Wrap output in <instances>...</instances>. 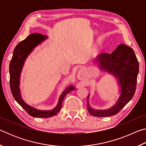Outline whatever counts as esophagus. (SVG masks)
Returning a JSON list of instances; mask_svg holds the SVG:
<instances>
[{"mask_svg": "<svg viewBox=\"0 0 146 146\" xmlns=\"http://www.w3.org/2000/svg\"><path fill=\"white\" fill-rule=\"evenodd\" d=\"M84 75H85V70H84V69H80V70H78V71L77 77L79 80H82Z\"/></svg>", "mask_w": 146, "mask_h": 146, "instance_id": "obj_1", "label": "esophagus"}]
</instances>
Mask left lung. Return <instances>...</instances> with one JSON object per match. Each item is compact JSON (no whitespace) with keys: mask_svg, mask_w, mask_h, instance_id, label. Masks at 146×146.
Returning <instances> with one entry per match:
<instances>
[{"mask_svg":"<svg viewBox=\"0 0 146 146\" xmlns=\"http://www.w3.org/2000/svg\"><path fill=\"white\" fill-rule=\"evenodd\" d=\"M95 61L100 71L113 75L116 78L119 96L110 108L97 110L90 106L89 102L90 94H89L87 110L95 117H111L117 114L134 96L139 64L133 49L123 44H120L111 54H100Z\"/></svg>","mask_w":146,"mask_h":146,"instance_id":"obj_1","label":"left lung"}]
</instances>
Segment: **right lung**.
Segmentation results:
<instances>
[{
	"mask_svg": "<svg viewBox=\"0 0 146 146\" xmlns=\"http://www.w3.org/2000/svg\"><path fill=\"white\" fill-rule=\"evenodd\" d=\"M48 38V36L38 33H33L27 36L26 39L17 44L14 49L13 56L9 64V75H10V89L12 95L17 102L25 110L29 115L33 117L48 118L55 115L60 110L63 100L65 96L76 88L70 85L66 88L59 97L57 104L51 110H40L27 104L22 97L20 88L21 76L24 63L27 58L36 47Z\"/></svg>",
	"mask_w": 146,
	"mask_h": 146,
	"instance_id": "obj_1",
	"label": "right lung"
}]
</instances>
